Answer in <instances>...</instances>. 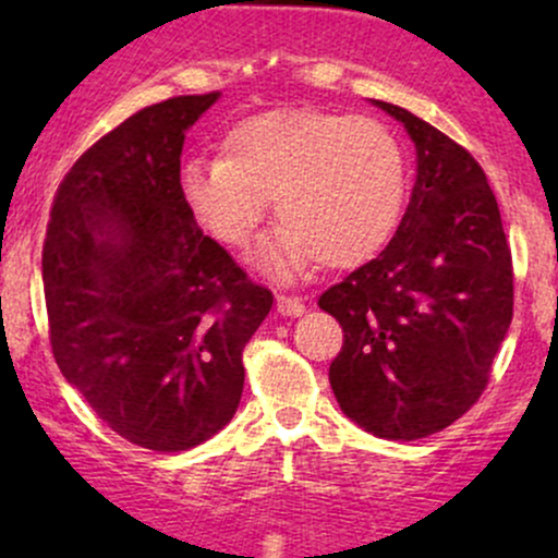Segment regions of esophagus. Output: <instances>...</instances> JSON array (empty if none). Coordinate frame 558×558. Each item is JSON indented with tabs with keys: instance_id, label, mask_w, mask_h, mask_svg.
<instances>
[{
	"instance_id": "34e87169",
	"label": "esophagus",
	"mask_w": 558,
	"mask_h": 558,
	"mask_svg": "<svg viewBox=\"0 0 558 558\" xmlns=\"http://www.w3.org/2000/svg\"><path fill=\"white\" fill-rule=\"evenodd\" d=\"M275 301H278L275 306H278V312L283 317H301L306 312L304 301L296 299V296H286V293H278V299H275Z\"/></svg>"
}]
</instances>
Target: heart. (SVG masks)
I'll return each mask as SVG.
<instances>
[{"mask_svg":"<svg viewBox=\"0 0 558 558\" xmlns=\"http://www.w3.org/2000/svg\"><path fill=\"white\" fill-rule=\"evenodd\" d=\"M178 189L202 230L228 248L254 239L275 198L280 226L254 259L293 280L317 262L351 270L386 246L407 198V157L377 120L275 107L235 120L220 159H189Z\"/></svg>","mask_w":558,"mask_h":558,"instance_id":"b5f03b06","label":"heart"}]
</instances>
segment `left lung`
Wrapping results in <instances>:
<instances>
[{
  "label": "left lung",
  "mask_w": 558,
  "mask_h": 558,
  "mask_svg": "<svg viewBox=\"0 0 558 558\" xmlns=\"http://www.w3.org/2000/svg\"><path fill=\"white\" fill-rule=\"evenodd\" d=\"M417 155L412 198L380 257L319 296L341 323L330 386L351 422L386 440L444 430L488 386L511 325L514 280L501 213L475 157L403 107Z\"/></svg>",
  "instance_id": "obj_1"
}]
</instances>
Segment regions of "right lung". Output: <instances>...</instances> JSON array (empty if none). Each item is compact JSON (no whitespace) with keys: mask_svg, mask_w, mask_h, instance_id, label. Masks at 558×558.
<instances>
[{"mask_svg":"<svg viewBox=\"0 0 558 558\" xmlns=\"http://www.w3.org/2000/svg\"><path fill=\"white\" fill-rule=\"evenodd\" d=\"M217 99L159 101L96 141L57 189L41 254L65 380L114 433L162 453L233 420L243 345L272 306L178 189L185 133Z\"/></svg>","mask_w":558,"mask_h":558,"instance_id":"add662e5","label":"right lung"}]
</instances>
